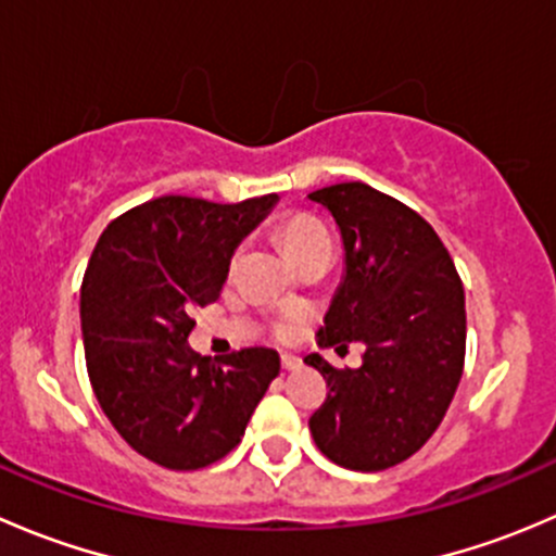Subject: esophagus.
Returning <instances> with one entry per match:
<instances>
[{"instance_id":"1","label":"esophagus","mask_w":556,"mask_h":556,"mask_svg":"<svg viewBox=\"0 0 556 556\" xmlns=\"http://www.w3.org/2000/svg\"><path fill=\"white\" fill-rule=\"evenodd\" d=\"M282 368L285 371H299L301 361L295 355H282Z\"/></svg>"}]
</instances>
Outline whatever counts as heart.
<instances>
[{
    "instance_id": "obj_1",
    "label": "heart",
    "mask_w": 556,
    "mask_h": 556,
    "mask_svg": "<svg viewBox=\"0 0 556 556\" xmlns=\"http://www.w3.org/2000/svg\"><path fill=\"white\" fill-rule=\"evenodd\" d=\"M277 237L295 263L306 261L314 252L330 250V237L328 231H325V226L317 217L306 215V212H295V215H288L285 220H279ZM231 266H237V257L231 261ZM277 333L282 336V339H288L290 325L282 323L277 328Z\"/></svg>"
}]
</instances>
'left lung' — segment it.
<instances>
[{
    "label": "left lung",
    "instance_id": "obj_1",
    "mask_svg": "<svg viewBox=\"0 0 556 556\" xmlns=\"http://www.w3.org/2000/svg\"><path fill=\"white\" fill-rule=\"evenodd\" d=\"M309 199L333 215L346 257L317 344H366L363 366L346 371L304 357L330 390L309 430L341 468H392L435 433L463 377V279L433 226L382 190L339 182Z\"/></svg>",
    "mask_w": 556,
    "mask_h": 556
}]
</instances>
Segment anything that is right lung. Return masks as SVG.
Wrapping results in <instances>:
<instances>
[{
    "label": "right lung",
    "instance_id": "obj_1",
    "mask_svg": "<svg viewBox=\"0 0 556 556\" xmlns=\"http://www.w3.org/2000/svg\"><path fill=\"white\" fill-rule=\"evenodd\" d=\"M277 193L215 204L144 201L104 228L80 288L93 395L134 452L169 470H199L242 441L279 374V355L247 346L210 363L188 346L193 309L220 299L239 242Z\"/></svg>",
    "mask_w": 556,
    "mask_h": 556
}]
</instances>
